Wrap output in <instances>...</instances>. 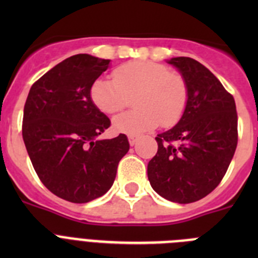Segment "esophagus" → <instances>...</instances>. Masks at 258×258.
<instances>
[{
    "label": "esophagus",
    "instance_id": "esophagus-1",
    "mask_svg": "<svg viewBox=\"0 0 258 258\" xmlns=\"http://www.w3.org/2000/svg\"><path fill=\"white\" fill-rule=\"evenodd\" d=\"M137 141H138V138L134 136H129V143H131V146H134L137 143Z\"/></svg>",
    "mask_w": 258,
    "mask_h": 258
}]
</instances>
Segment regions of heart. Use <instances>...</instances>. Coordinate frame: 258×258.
I'll use <instances>...</instances> for the list:
<instances>
[{"label":"heart","instance_id":"1","mask_svg":"<svg viewBox=\"0 0 258 258\" xmlns=\"http://www.w3.org/2000/svg\"><path fill=\"white\" fill-rule=\"evenodd\" d=\"M113 80L97 79L90 88V98L107 115L121 111L134 98L137 109L116 116L112 121L117 133L138 136L157 125L170 126L183 115L187 104V86L168 67L151 60H133L116 68Z\"/></svg>","mask_w":258,"mask_h":258}]
</instances>
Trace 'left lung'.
<instances>
[{
    "mask_svg": "<svg viewBox=\"0 0 258 258\" xmlns=\"http://www.w3.org/2000/svg\"><path fill=\"white\" fill-rule=\"evenodd\" d=\"M187 86L179 121L157 134V152L147 165L151 187L169 202L188 204L207 197L226 173L238 145L235 101L220 80L198 60H166Z\"/></svg>",
    "mask_w": 258,
    "mask_h": 258,
    "instance_id": "left-lung-1",
    "label": "left lung"
}]
</instances>
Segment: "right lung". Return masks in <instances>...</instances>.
Returning a JSON list of instances; mask_svg holds the SVG:
<instances>
[{
    "mask_svg": "<svg viewBox=\"0 0 258 258\" xmlns=\"http://www.w3.org/2000/svg\"><path fill=\"white\" fill-rule=\"evenodd\" d=\"M109 59L77 54L32 85L23 116V141L41 182L71 203H88L111 188L118 161L129 151L125 134L98 140L109 118L90 98V88Z\"/></svg>",
    "mask_w": 258,
    "mask_h": 258,
    "instance_id": "obj_1",
    "label": "right lung"
}]
</instances>
